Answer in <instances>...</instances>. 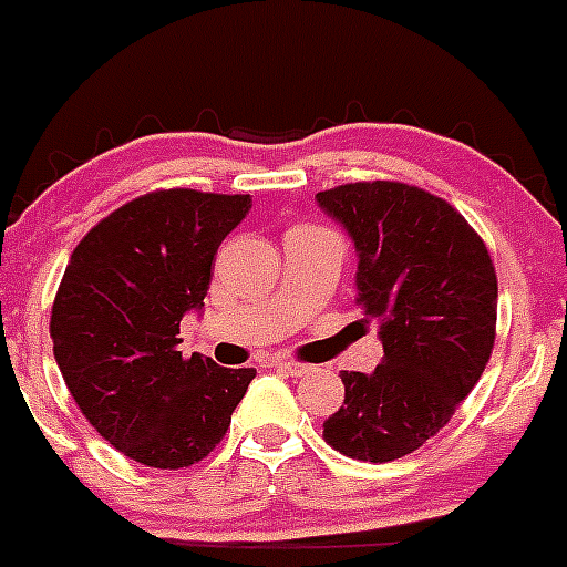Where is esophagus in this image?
<instances>
[{
    "mask_svg": "<svg viewBox=\"0 0 567 567\" xmlns=\"http://www.w3.org/2000/svg\"><path fill=\"white\" fill-rule=\"evenodd\" d=\"M275 369L289 374V378H303L309 372V365L300 363V360H275Z\"/></svg>",
    "mask_w": 567,
    "mask_h": 567,
    "instance_id": "34e87169",
    "label": "esophagus"
}]
</instances>
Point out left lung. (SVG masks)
Masks as SVG:
<instances>
[{
    "mask_svg": "<svg viewBox=\"0 0 567 567\" xmlns=\"http://www.w3.org/2000/svg\"><path fill=\"white\" fill-rule=\"evenodd\" d=\"M318 204L352 235L358 303L383 340L372 374L343 372V405L323 440L346 457L389 463L434 437L485 372L497 272L463 215L412 184H340Z\"/></svg>",
    "mask_w": 567,
    "mask_h": 567,
    "instance_id": "obj_1",
    "label": "left lung"
}]
</instances>
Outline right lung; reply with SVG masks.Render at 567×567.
Here are the masks:
<instances>
[{
  "label": "right lung",
  "mask_w": 567,
  "mask_h": 567,
  "mask_svg": "<svg viewBox=\"0 0 567 567\" xmlns=\"http://www.w3.org/2000/svg\"><path fill=\"white\" fill-rule=\"evenodd\" d=\"M249 195L155 189L90 229L59 284L50 338L87 423L150 468H187L221 443L255 369L178 352V327L207 298L221 240Z\"/></svg>",
  "instance_id": "right-lung-1"
}]
</instances>
